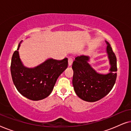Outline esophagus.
I'll list each match as a JSON object with an SVG mask.
<instances>
[{"instance_id": "obj_1", "label": "esophagus", "mask_w": 131, "mask_h": 131, "mask_svg": "<svg viewBox=\"0 0 131 131\" xmlns=\"http://www.w3.org/2000/svg\"><path fill=\"white\" fill-rule=\"evenodd\" d=\"M73 61V60L71 57H70V58H69V60H68V62H69V66H71V65H72Z\"/></svg>"}]
</instances>
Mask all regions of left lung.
Masks as SVG:
<instances>
[{"mask_svg":"<svg viewBox=\"0 0 131 131\" xmlns=\"http://www.w3.org/2000/svg\"><path fill=\"white\" fill-rule=\"evenodd\" d=\"M106 52L110 69L107 74L96 72L88 63L90 57L80 55L73 62V85L75 92L80 98L88 102H95L107 95L116 82L117 77V60L108 42Z\"/></svg>","mask_w":131,"mask_h":131,"instance_id":"left-lung-1","label":"left lung"}]
</instances>
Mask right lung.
Masks as SVG:
<instances>
[{
  "instance_id": "1",
  "label": "right lung",
  "mask_w": 131,
  "mask_h": 131,
  "mask_svg": "<svg viewBox=\"0 0 131 131\" xmlns=\"http://www.w3.org/2000/svg\"><path fill=\"white\" fill-rule=\"evenodd\" d=\"M21 42L12 57L10 73L14 84L18 91L28 99L43 100L51 94L57 79L67 68L68 59L49 58L35 67H26L19 55Z\"/></svg>"
}]
</instances>
